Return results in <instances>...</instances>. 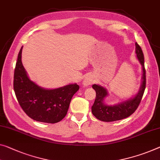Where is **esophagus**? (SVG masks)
Listing matches in <instances>:
<instances>
[{"label":"esophagus","instance_id":"1","mask_svg":"<svg viewBox=\"0 0 160 160\" xmlns=\"http://www.w3.org/2000/svg\"><path fill=\"white\" fill-rule=\"evenodd\" d=\"M94 82V78H92V77H87V78H85L84 81H83V84L84 87H87L88 85H91L92 83H93Z\"/></svg>","mask_w":160,"mask_h":160}]
</instances>
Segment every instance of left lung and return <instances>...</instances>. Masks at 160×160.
Listing matches in <instances>:
<instances>
[{
    "label": "left lung",
    "mask_w": 160,
    "mask_h": 160,
    "mask_svg": "<svg viewBox=\"0 0 160 160\" xmlns=\"http://www.w3.org/2000/svg\"><path fill=\"white\" fill-rule=\"evenodd\" d=\"M136 54L139 61L142 66V82L141 87L137 95L119 104L109 106L104 104V98L108 95L107 90L102 86L94 84L92 88L96 91V99L92 107V112L94 116L100 121L114 122L121 120L129 117L136 111L143 97L146 87V70L144 68V58L142 50L139 44L136 43Z\"/></svg>",
    "instance_id": "1"
}]
</instances>
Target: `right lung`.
<instances>
[{
	"label": "right lung",
	"instance_id": "obj_1",
	"mask_svg": "<svg viewBox=\"0 0 160 160\" xmlns=\"http://www.w3.org/2000/svg\"><path fill=\"white\" fill-rule=\"evenodd\" d=\"M19 51L14 71L13 89L19 104L28 116L37 122L54 124L67 114L72 97L79 89L77 83L55 89H45L32 82L21 61Z\"/></svg>",
	"mask_w": 160,
	"mask_h": 160
}]
</instances>
